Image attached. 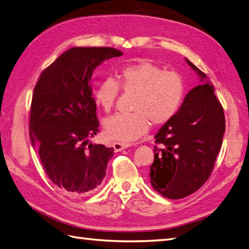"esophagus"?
<instances>
[{"mask_svg":"<svg viewBox=\"0 0 249 249\" xmlns=\"http://www.w3.org/2000/svg\"><path fill=\"white\" fill-rule=\"evenodd\" d=\"M130 145H131L130 143H125V142H119V141L113 142V144H112L115 152H120V151L124 150V149H126V147H128Z\"/></svg>","mask_w":249,"mask_h":249,"instance_id":"1","label":"esophagus"}]
</instances>
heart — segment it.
<instances>
[{
    "label": "heart",
    "instance_id": "heart-1",
    "mask_svg": "<svg viewBox=\"0 0 249 249\" xmlns=\"http://www.w3.org/2000/svg\"><path fill=\"white\" fill-rule=\"evenodd\" d=\"M120 88L135 93L130 113L115 114L105 122L106 135L113 140L130 142L147 133L151 121L166 124L178 113L185 96L182 76L147 59L122 67L118 80L106 78L95 88L94 97L106 112L114 107Z\"/></svg>",
    "mask_w": 249,
    "mask_h": 249
}]
</instances>
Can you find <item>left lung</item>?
Segmentation results:
<instances>
[{
	"mask_svg": "<svg viewBox=\"0 0 249 249\" xmlns=\"http://www.w3.org/2000/svg\"><path fill=\"white\" fill-rule=\"evenodd\" d=\"M202 83L190 89L181 108L155 135L153 188L169 199L192 195L213 171L226 129L223 106L206 75L186 59Z\"/></svg>",
	"mask_w": 249,
	"mask_h": 249,
	"instance_id": "left-lung-1",
	"label": "left lung"
}]
</instances>
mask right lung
Masks as SVG:
<instances>
[{
    "mask_svg": "<svg viewBox=\"0 0 249 249\" xmlns=\"http://www.w3.org/2000/svg\"><path fill=\"white\" fill-rule=\"evenodd\" d=\"M123 52L111 47L68 49L40 73L30 109V137L47 176L71 195L103 183L113 147L89 143L99 122L92 96L93 71Z\"/></svg>",
    "mask_w": 249,
    "mask_h": 249,
    "instance_id": "add662e5",
    "label": "right lung"
}]
</instances>
